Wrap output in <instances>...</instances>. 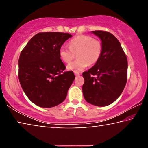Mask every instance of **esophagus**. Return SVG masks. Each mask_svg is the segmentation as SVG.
<instances>
[{"mask_svg": "<svg viewBox=\"0 0 148 148\" xmlns=\"http://www.w3.org/2000/svg\"><path fill=\"white\" fill-rule=\"evenodd\" d=\"M74 74H75V76H76V77L79 76V75H80V74L79 73V72H74Z\"/></svg>", "mask_w": 148, "mask_h": 148, "instance_id": "esophagus-1", "label": "esophagus"}]
</instances>
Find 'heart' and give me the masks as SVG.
Returning a JSON list of instances; mask_svg holds the SVG:
<instances>
[{
	"instance_id": "obj_1",
	"label": "heart",
	"mask_w": 148,
	"mask_h": 148,
	"mask_svg": "<svg viewBox=\"0 0 148 148\" xmlns=\"http://www.w3.org/2000/svg\"><path fill=\"white\" fill-rule=\"evenodd\" d=\"M101 42L87 35H78L69 42V47L62 45L60 47V58L66 63L71 62L77 54V59L67 66V69L74 72L83 71L89 64L99 61L102 53Z\"/></svg>"
}]
</instances>
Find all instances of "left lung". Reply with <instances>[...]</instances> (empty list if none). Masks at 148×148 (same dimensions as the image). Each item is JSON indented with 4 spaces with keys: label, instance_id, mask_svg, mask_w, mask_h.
<instances>
[{
    "label": "left lung",
    "instance_id": "left-lung-1",
    "mask_svg": "<svg viewBox=\"0 0 148 148\" xmlns=\"http://www.w3.org/2000/svg\"><path fill=\"white\" fill-rule=\"evenodd\" d=\"M91 32L101 39L102 50L99 61L82 74L85 79L82 91L88 103L106 106L116 101L123 91L127 79V59L113 34L102 31Z\"/></svg>",
    "mask_w": 148,
    "mask_h": 148
}]
</instances>
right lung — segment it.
<instances>
[{"instance_id": "1", "label": "right lung", "mask_w": 148, "mask_h": 148, "mask_svg": "<svg viewBox=\"0 0 148 148\" xmlns=\"http://www.w3.org/2000/svg\"><path fill=\"white\" fill-rule=\"evenodd\" d=\"M71 36L63 32H39L20 54V84L30 101L38 106L51 108L66 99L75 76L72 71L63 72L66 67L59 50Z\"/></svg>"}]
</instances>
